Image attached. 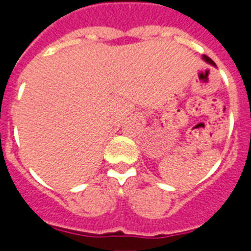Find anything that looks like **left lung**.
<instances>
[{"instance_id":"left-lung-1","label":"left lung","mask_w":251,"mask_h":251,"mask_svg":"<svg viewBox=\"0 0 251 251\" xmlns=\"http://www.w3.org/2000/svg\"><path fill=\"white\" fill-rule=\"evenodd\" d=\"M203 58H204V60H205V62L210 63V64H213V65H215V63H214V62H213V60H212V59H210V58H209V57H207V55H204V57H203Z\"/></svg>"}]
</instances>
